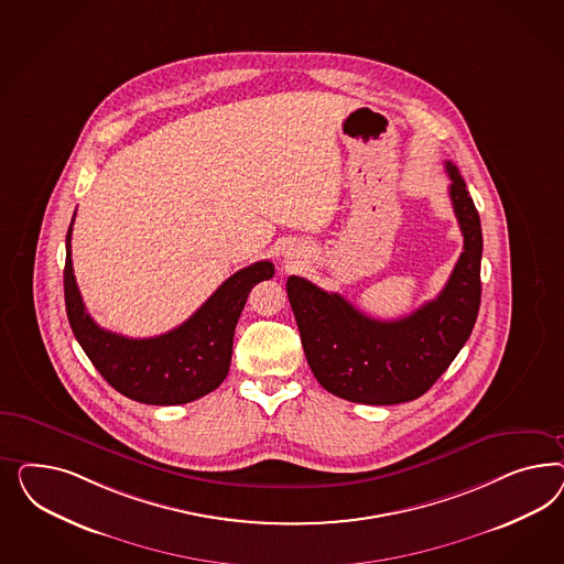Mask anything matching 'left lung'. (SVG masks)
I'll use <instances>...</instances> for the list:
<instances>
[{
    "label": "left lung",
    "mask_w": 564,
    "mask_h": 564,
    "mask_svg": "<svg viewBox=\"0 0 564 564\" xmlns=\"http://www.w3.org/2000/svg\"><path fill=\"white\" fill-rule=\"evenodd\" d=\"M463 252L444 290L397 321H376L339 293L304 276L288 279V297L307 364L328 393L354 403L394 405L426 393L457 358L478 318L481 225L459 170L446 161Z\"/></svg>",
    "instance_id": "1"
}]
</instances>
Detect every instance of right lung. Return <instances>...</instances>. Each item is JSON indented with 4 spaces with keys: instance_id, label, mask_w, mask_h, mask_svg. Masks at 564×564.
<instances>
[{
    "instance_id": "1",
    "label": "right lung",
    "mask_w": 564,
    "mask_h": 564,
    "mask_svg": "<svg viewBox=\"0 0 564 564\" xmlns=\"http://www.w3.org/2000/svg\"><path fill=\"white\" fill-rule=\"evenodd\" d=\"M72 225L74 219L66 236V312L76 341L99 375L118 393L147 405H182L213 393L229 372L248 293L273 276V262L260 260L231 274L184 325L159 337L130 339L105 330L86 312L72 269Z\"/></svg>"
}]
</instances>
